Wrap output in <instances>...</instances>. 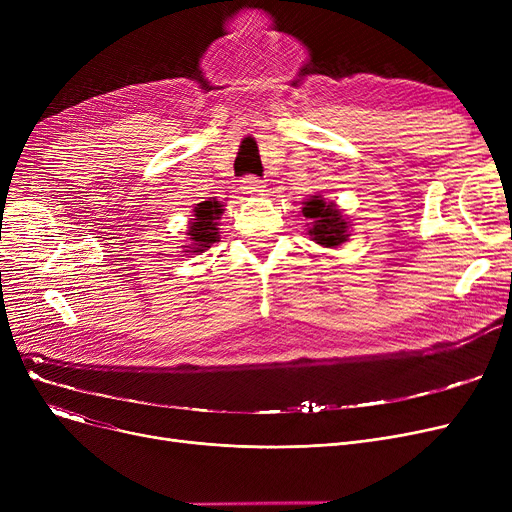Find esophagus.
Listing matches in <instances>:
<instances>
[{
    "instance_id": "esophagus-1",
    "label": "esophagus",
    "mask_w": 512,
    "mask_h": 512,
    "mask_svg": "<svg viewBox=\"0 0 512 512\" xmlns=\"http://www.w3.org/2000/svg\"><path fill=\"white\" fill-rule=\"evenodd\" d=\"M240 182H242L240 188H242V191H245L247 195H261V193L265 191V182L259 180V178H255V176H247V178H242Z\"/></svg>"
}]
</instances>
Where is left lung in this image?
Returning <instances> with one entry per match:
<instances>
[{
	"label": "left lung",
	"instance_id": "8db88e82",
	"mask_svg": "<svg viewBox=\"0 0 512 512\" xmlns=\"http://www.w3.org/2000/svg\"><path fill=\"white\" fill-rule=\"evenodd\" d=\"M303 215L309 220L307 234L319 247L338 249L351 236V220L334 201H326L321 195L303 201Z\"/></svg>",
	"mask_w": 512,
	"mask_h": 512
}]
</instances>
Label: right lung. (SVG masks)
<instances>
[{"label":"right lung","instance_id":"right-lung-1","mask_svg":"<svg viewBox=\"0 0 512 512\" xmlns=\"http://www.w3.org/2000/svg\"><path fill=\"white\" fill-rule=\"evenodd\" d=\"M224 213V205L215 199L197 203L193 209V218L186 228V242L184 253L199 255L207 251L215 240L220 238V215Z\"/></svg>","mask_w":512,"mask_h":512}]
</instances>
